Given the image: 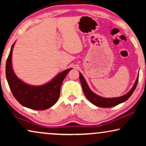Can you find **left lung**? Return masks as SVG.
<instances>
[{
  "label": "left lung",
  "mask_w": 146,
  "mask_h": 146,
  "mask_svg": "<svg viewBox=\"0 0 146 146\" xmlns=\"http://www.w3.org/2000/svg\"><path fill=\"white\" fill-rule=\"evenodd\" d=\"M79 74L80 80L84 94L86 97L87 98L88 100L92 104H93L94 105L100 108L113 107L119 104L124 102L126 101L127 100H128L129 98L131 96L133 92H134L135 88H136L139 78L138 74L133 87L131 88V89L126 94H124L123 96H121L116 98H104L94 93L90 89L86 81V80L84 78L82 74L81 73Z\"/></svg>",
  "instance_id": "8db88e82"
}]
</instances>
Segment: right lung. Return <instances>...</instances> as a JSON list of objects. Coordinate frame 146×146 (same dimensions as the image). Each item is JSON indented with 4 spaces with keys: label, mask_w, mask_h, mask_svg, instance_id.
<instances>
[{
    "label": "right lung",
    "mask_w": 146,
    "mask_h": 146,
    "mask_svg": "<svg viewBox=\"0 0 146 146\" xmlns=\"http://www.w3.org/2000/svg\"><path fill=\"white\" fill-rule=\"evenodd\" d=\"M15 42L12 46L6 63V77L16 100L28 108L44 110L55 104L60 92L61 85L72 68L59 73L48 82L41 86L27 84L17 76L12 66V54Z\"/></svg>",
    "instance_id": "obj_1"
}]
</instances>
